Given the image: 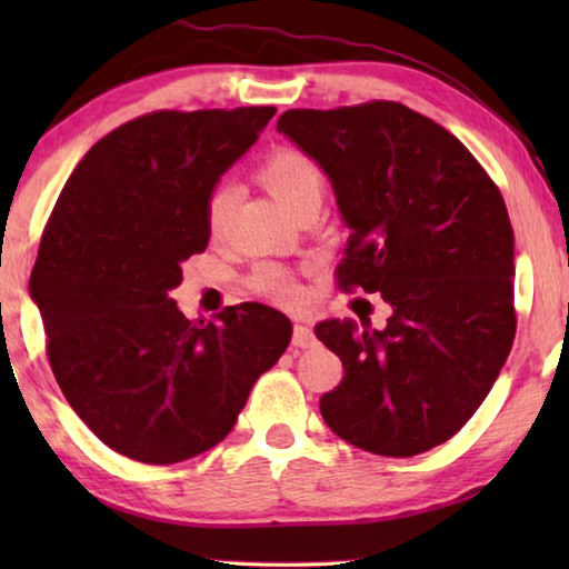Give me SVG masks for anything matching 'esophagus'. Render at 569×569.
<instances>
[{"label": "esophagus", "instance_id": "esophagus-1", "mask_svg": "<svg viewBox=\"0 0 569 569\" xmlns=\"http://www.w3.org/2000/svg\"><path fill=\"white\" fill-rule=\"evenodd\" d=\"M313 341H316V336H313L311 326H306V323L293 326V346H298V349H308V346H313Z\"/></svg>", "mask_w": 569, "mask_h": 569}]
</instances>
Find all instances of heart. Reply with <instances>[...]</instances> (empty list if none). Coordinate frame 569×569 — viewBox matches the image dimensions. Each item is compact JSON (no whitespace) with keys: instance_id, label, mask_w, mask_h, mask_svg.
I'll return each mask as SVG.
<instances>
[{"instance_id":"1","label":"heart","mask_w":569,"mask_h":569,"mask_svg":"<svg viewBox=\"0 0 569 569\" xmlns=\"http://www.w3.org/2000/svg\"><path fill=\"white\" fill-rule=\"evenodd\" d=\"M256 178L263 182V188L281 203L291 210L293 216L303 213L306 208L321 206L323 190H326V176L319 162H316L308 152L296 148H278L271 156L261 160L256 170ZM236 190L228 180L216 182L206 198V228L210 236H218L223 230L226 220L233 208ZM248 288L258 296L268 298V301L281 306H296L301 301V283L291 268L276 261L258 263L248 276Z\"/></svg>"}]
</instances>
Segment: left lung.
Returning a JSON list of instances; mask_svg holds the SVG:
<instances>
[{"label": "left lung", "mask_w": 569, "mask_h": 569, "mask_svg": "<svg viewBox=\"0 0 569 569\" xmlns=\"http://www.w3.org/2000/svg\"><path fill=\"white\" fill-rule=\"evenodd\" d=\"M276 130L326 170L351 228L336 283L391 306L383 331L316 326L343 363L321 397L323 421L381 457L445 445L487 399L515 341L502 192L455 134L401 102L288 110Z\"/></svg>", "instance_id": "1"}]
</instances>
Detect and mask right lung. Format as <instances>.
<instances>
[{"instance_id": "add662e5", "label": "right lung", "mask_w": 569, "mask_h": 569, "mask_svg": "<svg viewBox=\"0 0 569 569\" xmlns=\"http://www.w3.org/2000/svg\"><path fill=\"white\" fill-rule=\"evenodd\" d=\"M276 108L156 110L94 142L57 198L32 268L47 359L94 437L142 465L216 447L291 341L261 303L188 321L170 288L208 246L206 198Z\"/></svg>"}]
</instances>
